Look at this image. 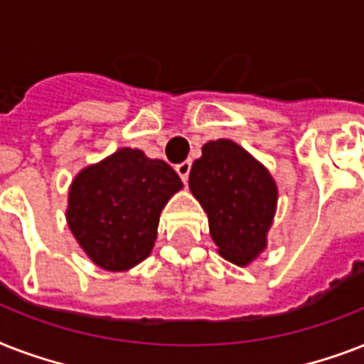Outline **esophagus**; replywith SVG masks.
<instances>
[{"instance_id":"1","label":"esophagus","mask_w":364,"mask_h":364,"mask_svg":"<svg viewBox=\"0 0 364 364\" xmlns=\"http://www.w3.org/2000/svg\"><path fill=\"white\" fill-rule=\"evenodd\" d=\"M191 166H193V162L191 160H185V162H181V164L176 166L177 173H179V177L183 179V183L188 181V173H191Z\"/></svg>"}]
</instances>
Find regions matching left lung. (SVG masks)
Masks as SVG:
<instances>
[{
    "instance_id": "left-lung-1",
    "label": "left lung",
    "mask_w": 364,
    "mask_h": 364,
    "mask_svg": "<svg viewBox=\"0 0 364 364\" xmlns=\"http://www.w3.org/2000/svg\"><path fill=\"white\" fill-rule=\"evenodd\" d=\"M188 187L208 213L221 257L247 266L264 251L277 187L270 171L245 149L230 139L205 143L191 168Z\"/></svg>"
}]
</instances>
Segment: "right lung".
Returning a JSON list of instances; mask_svg holds the SVG:
<instances>
[{"label": "right lung", "mask_w": 364, "mask_h": 364, "mask_svg": "<svg viewBox=\"0 0 364 364\" xmlns=\"http://www.w3.org/2000/svg\"><path fill=\"white\" fill-rule=\"evenodd\" d=\"M181 187L164 160L147 159L139 149H119L73 179L68 225L100 268L130 270L151 255L160 211Z\"/></svg>", "instance_id": "1"}]
</instances>
